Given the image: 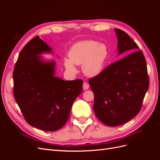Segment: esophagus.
Wrapping results in <instances>:
<instances>
[{"label": "esophagus", "instance_id": "34e87169", "mask_svg": "<svg viewBox=\"0 0 160 160\" xmlns=\"http://www.w3.org/2000/svg\"><path fill=\"white\" fill-rule=\"evenodd\" d=\"M89 84L87 83V82H84L83 83V90H88V89H89Z\"/></svg>", "mask_w": 160, "mask_h": 160}]
</instances>
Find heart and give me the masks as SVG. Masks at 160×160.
Returning <instances> with one entry per match:
<instances>
[{"instance_id":"heart-1","label":"heart","mask_w":160,"mask_h":160,"mask_svg":"<svg viewBox=\"0 0 160 160\" xmlns=\"http://www.w3.org/2000/svg\"><path fill=\"white\" fill-rule=\"evenodd\" d=\"M109 49L106 45L96 41H81L73 45L69 52V59H65L66 69L75 73L74 64L82 65V70L89 77H95L102 71L109 57Z\"/></svg>"}]
</instances>
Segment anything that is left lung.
Wrapping results in <instances>:
<instances>
[{"label":"left lung","mask_w":160,"mask_h":160,"mask_svg":"<svg viewBox=\"0 0 160 160\" xmlns=\"http://www.w3.org/2000/svg\"><path fill=\"white\" fill-rule=\"evenodd\" d=\"M118 55L130 54L111 64L89 80L94 93L93 110L99 121L111 127L129 122L139 112L149 88L146 61L128 34L115 28Z\"/></svg>","instance_id":"obj_1"}]
</instances>
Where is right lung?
Listing matches in <instances>:
<instances>
[{"label": "right lung", "mask_w": 160, "mask_h": 160, "mask_svg": "<svg viewBox=\"0 0 160 160\" xmlns=\"http://www.w3.org/2000/svg\"><path fill=\"white\" fill-rule=\"evenodd\" d=\"M52 52L39 37H34L21 50L13 71L14 97L26 122L47 132L66 123L83 89L81 79L64 81L55 76V62L41 56Z\"/></svg>", "instance_id": "right-lung-1"}]
</instances>
